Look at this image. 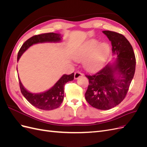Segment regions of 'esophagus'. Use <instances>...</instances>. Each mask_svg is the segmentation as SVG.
Here are the masks:
<instances>
[{
    "mask_svg": "<svg viewBox=\"0 0 147 147\" xmlns=\"http://www.w3.org/2000/svg\"><path fill=\"white\" fill-rule=\"evenodd\" d=\"M83 74L80 72V71H77V72H75V74H74V78L75 79H77L78 78L82 76Z\"/></svg>",
    "mask_w": 147,
    "mask_h": 147,
    "instance_id": "1",
    "label": "esophagus"
}]
</instances>
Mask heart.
I'll return each instance as SVG.
<instances>
[{"instance_id":"obj_1","label":"heart","mask_w":147,"mask_h":147,"mask_svg":"<svg viewBox=\"0 0 147 147\" xmlns=\"http://www.w3.org/2000/svg\"><path fill=\"white\" fill-rule=\"evenodd\" d=\"M110 48L107 43L99 42L92 38L84 42L75 50L73 58L77 61L84 59V68L89 71H95L100 68L107 59Z\"/></svg>"}]
</instances>
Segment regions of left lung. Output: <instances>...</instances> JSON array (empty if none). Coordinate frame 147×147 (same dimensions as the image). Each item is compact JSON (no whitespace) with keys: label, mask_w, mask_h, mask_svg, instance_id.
Wrapping results in <instances>:
<instances>
[{"label":"left lung","mask_w":147,"mask_h":147,"mask_svg":"<svg viewBox=\"0 0 147 147\" xmlns=\"http://www.w3.org/2000/svg\"><path fill=\"white\" fill-rule=\"evenodd\" d=\"M102 32L111 42L116 59L97 73L86 75L90 84L85 99L93 107L105 110L124 99L134 77L136 62L131 43L123 35L110 30Z\"/></svg>","instance_id":"1"}]
</instances>
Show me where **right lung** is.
<instances>
[{
	"label": "right lung",
	"mask_w": 147,
	"mask_h": 147,
	"mask_svg": "<svg viewBox=\"0 0 147 147\" xmlns=\"http://www.w3.org/2000/svg\"><path fill=\"white\" fill-rule=\"evenodd\" d=\"M61 41L62 36L59 34L50 32L34 35L26 40L22 45L18 54L17 61H18L21 55L34 44L45 42L57 43ZM18 78L21 93L30 104L39 109L51 110L58 108L62 104L64 96V84L67 82L73 80L74 73L70 75H63L54 86L48 90L36 94L30 92L26 90L22 84L20 78Z\"/></svg>",
	"instance_id": "right-lung-1"
}]
</instances>
